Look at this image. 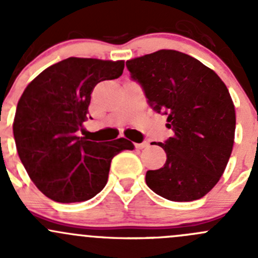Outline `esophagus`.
Segmentation results:
<instances>
[{"label":"esophagus","instance_id":"obj_1","mask_svg":"<svg viewBox=\"0 0 258 258\" xmlns=\"http://www.w3.org/2000/svg\"><path fill=\"white\" fill-rule=\"evenodd\" d=\"M135 146H136V148H140V150H142V148L148 147V146H150V142L145 141V142H142V144H136Z\"/></svg>","mask_w":258,"mask_h":258}]
</instances>
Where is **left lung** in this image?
Masks as SVG:
<instances>
[{
  "label": "left lung",
  "mask_w": 258,
  "mask_h": 258,
  "mask_svg": "<svg viewBox=\"0 0 258 258\" xmlns=\"http://www.w3.org/2000/svg\"><path fill=\"white\" fill-rule=\"evenodd\" d=\"M126 66L173 131L158 142L166 163L147 171L146 183L170 201L201 199L220 181L232 152L236 112L227 87L213 70L175 49L128 59Z\"/></svg>",
  "instance_id": "left-lung-1"
}]
</instances>
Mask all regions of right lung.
Returning <instances> with one entry per match:
<instances>
[{"instance_id": "1", "label": "right lung", "mask_w": 258, "mask_h": 258, "mask_svg": "<svg viewBox=\"0 0 258 258\" xmlns=\"http://www.w3.org/2000/svg\"><path fill=\"white\" fill-rule=\"evenodd\" d=\"M123 69L124 61L70 57L47 67L23 91L15 142L28 176L48 199L61 204L92 199L107 183L114 156L134 150L126 139L102 144L79 134L95 86L118 79Z\"/></svg>"}]
</instances>
